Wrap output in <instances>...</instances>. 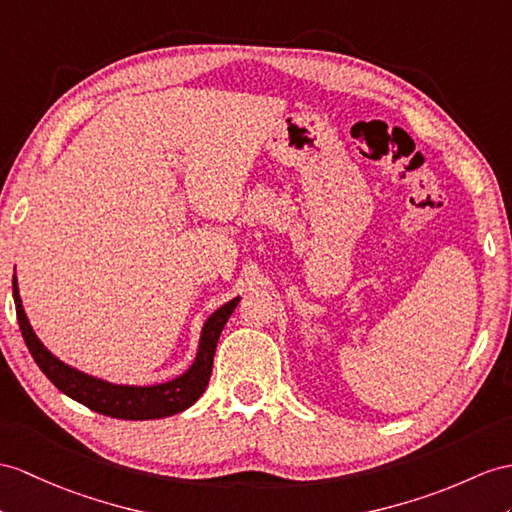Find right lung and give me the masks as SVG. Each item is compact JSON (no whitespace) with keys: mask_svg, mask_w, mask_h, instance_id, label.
<instances>
[{"mask_svg":"<svg viewBox=\"0 0 512 512\" xmlns=\"http://www.w3.org/2000/svg\"><path fill=\"white\" fill-rule=\"evenodd\" d=\"M12 295H15L17 306V319L32 358L36 365L45 373V376L54 382L58 391L69 395L71 400L84 404L86 408L95 410L99 415H108L115 419H130V421H143V419H160L182 413L189 406H193L202 393L206 391L210 371H213V360L217 341L221 336L223 326H226L230 315L234 313L236 304L241 297L230 299L228 304L217 308L210 315L199 336V347L193 365L186 369L182 376L173 378L162 384L152 386H132V384H112L106 380H99L82 373L69 365L62 363L47 347L39 341L34 334L30 321L26 317V310L21 306L17 276H12Z\"/></svg>","mask_w":512,"mask_h":512,"instance_id":"right-lung-1","label":"right lung"}]
</instances>
